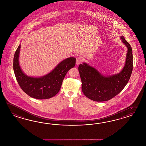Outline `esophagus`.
Instances as JSON below:
<instances>
[{"label":"esophagus","instance_id":"obj_1","mask_svg":"<svg viewBox=\"0 0 146 146\" xmlns=\"http://www.w3.org/2000/svg\"><path fill=\"white\" fill-rule=\"evenodd\" d=\"M82 61V58L81 56H78L76 58V64L79 65Z\"/></svg>","mask_w":146,"mask_h":146}]
</instances>
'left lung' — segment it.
Returning a JSON list of instances; mask_svg holds the SVG:
<instances>
[{"label":"left lung","instance_id":"obj_1","mask_svg":"<svg viewBox=\"0 0 146 146\" xmlns=\"http://www.w3.org/2000/svg\"><path fill=\"white\" fill-rule=\"evenodd\" d=\"M121 38L127 46V52L125 66L119 74L105 77L85 63L79 66L82 92L93 101L103 102L112 99L122 90L130 78L133 70L132 48L123 36Z\"/></svg>","mask_w":146,"mask_h":146}]
</instances>
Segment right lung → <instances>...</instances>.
I'll return each mask as SVG.
<instances>
[{"label": "right lung", "instance_id": "obj_1", "mask_svg": "<svg viewBox=\"0 0 146 146\" xmlns=\"http://www.w3.org/2000/svg\"><path fill=\"white\" fill-rule=\"evenodd\" d=\"M21 45L16 50L13 59L15 77L21 89L30 97L38 100L48 99L59 92L64 78L68 71L74 67L76 59L69 58L61 61L52 71L40 78L28 77L22 71L19 64Z\"/></svg>", "mask_w": 146, "mask_h": 146}]
</instances>
